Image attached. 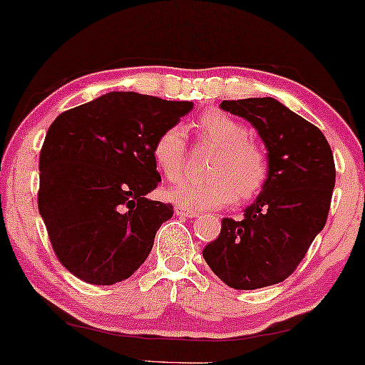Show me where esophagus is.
<instances>
[{"instance_id":"obj_1","label":"esophagus","mask_w":365,"mask_h":365,"mask_svg":"<svg viewBox=\"0 0 365 365\" xmlns=\"http://www.w3.org/2000/svg\"><path fill=\"white\" fill-rule=\"evenodd\" d=\"M174 211H175V215H178V217H196V211H191V210H187V208H184V206H181V205H178L174 208Z\"/></svg>"}]
</instances>
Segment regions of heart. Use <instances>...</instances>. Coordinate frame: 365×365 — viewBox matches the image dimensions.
Instances as JSON below:
<instances>
[{
	"instance_id": "1",
	"label": "heart",
	"mask_w": 365,
	"mask_h": 365,
	"mask_svg": "<svg viewBox=\"0 0 365 365\" xmlns=\"http://www.w3.org/2000/svg\"><path fill=\"white\" fill-rule=\"evenodd\" d=\"M197 142L218 148L211 160L206 182H181L169 187L165 197L187 210H218L235 201L247 203L257 197L267 184L269 160L257 143L249 140L247 125L220 110H210L192 123ZM152 159L170 182L184 174L187 159L186 132L179 125L157 135Z\"/></svg>"
}]
</instances>
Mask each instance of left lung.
<instances>
[{"label":"left lung","instance_id":"8db88e82","mask_svg":"<svg viewBox=\"0 0 365 365\" xmlns=\"http://www.w3.org/2000/svg\"><path fill=\"white\" fill-rule=\"evenodd\" d=\"M220 106L257 130L267 148L269 179L244 220H222V232L203 257L227 286L259 289L289 277L325 227L335 187L334 154L320 130L274 98Z\"/></svg>","mask_w":365,"mask_h":365}]
</instances>
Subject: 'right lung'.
<instances>
[{
	"instance_id": "add662e5",
	"label": "right lung",
	"mask_w": 365,
	"mask_h": 365,
	"mask_svg": "<svg viewBox=\"0 0 365 365\" xmlns=\"http://www.w3.org/2000/svg\"><path fill=\"white\" fill-rule=\"evenodd\" d=\"M191 101L111 91L53 120L40 150L38 211L57 259L89 284L128 279L150 254L173 205L148 200L160 182L157 135Z\"/></svg>"
}]
</instances>
